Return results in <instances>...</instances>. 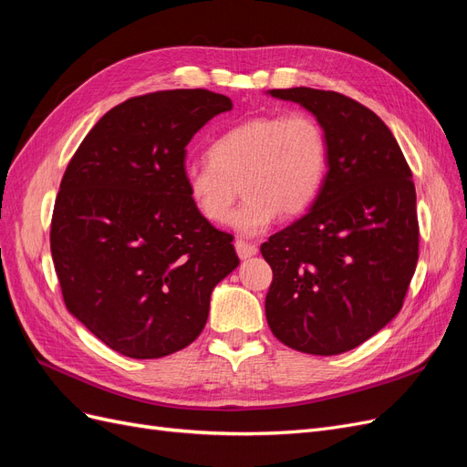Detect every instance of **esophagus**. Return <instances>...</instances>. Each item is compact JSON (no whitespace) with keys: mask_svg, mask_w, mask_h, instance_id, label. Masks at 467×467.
<instances>
[{"mask_svg":"<svg viewBox=\"0 0 467 467\" xmlns=\"http://www.w3.org/2000/svg\"><path fill=\"white\" fill-rule=\"evenodd\" d=\"M235 251H237L239 259H249V257L255 255V253H257V247L253 245V244L244 242V239H237V242H235Z\"/></svg>","mask_w":467,"mask_h":467,"instance_id":"esophagus-1","label":"esophagus"}]
</instances>
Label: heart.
Returning <instances> with one entry per match:
<instances>
[{
  "mask_svg": "<svg viewBox=\"0 0 467 467\" xmlns=\"http://www.w3.org/2000/svg\"><path fill=\"white\" fill-rule=\"evenodd\" d=\"M327 173V140L312 117H255L212 142L208 158L185 169L189 201L199 214L222 225L244 190L246 202L232 225L259 235L280 218H296L314 204Z\"/></svg>",
  "mask_w": 467,
  "mask_h": 467,
  "instance_id": "obj_1",
  "label": "heart"
}]
</instances>
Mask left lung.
Listing matches in <instances>:
<instances>
[{
    "instance_id": "8db88e82",
    "label": "left lung",
    "mask_w": 467,
    "mask_h": 467,
    "mask_svg": "<svg viewBox=\"0 0 467 467\" xmlns=\"http://www.w3.org/2000/svg\"><path fill=\"white\" fill-rule=\"evenodd\" d=\"M317 119L327 175L307 214L261 245L273 268L265 300L280 343L341 355L400 314L419 259L413 175L376 112L312 88L271 89Z\"/></svg>"
}]
</instances>
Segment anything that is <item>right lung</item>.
I'll use <instances>...</instances> for the list:
<instances>
[{"mask_svg": "<svg viewBox=\"0 0 467 467\" xmlns=\"http://www.w3.org/2000/svg\"><path fill=\"white\" fill-rule=\"evenodd\" d=\"M230 97L171 89L110 109L69 160L50 251L67 312L112 350L161 358L204 329L210 296L239 265L234 237L189 201L187 144Z\"/></svg>", "mask_w": 467, "mask_h": 467, "instance_id": "obj_1", "label": "right lung"}]
</instances>
